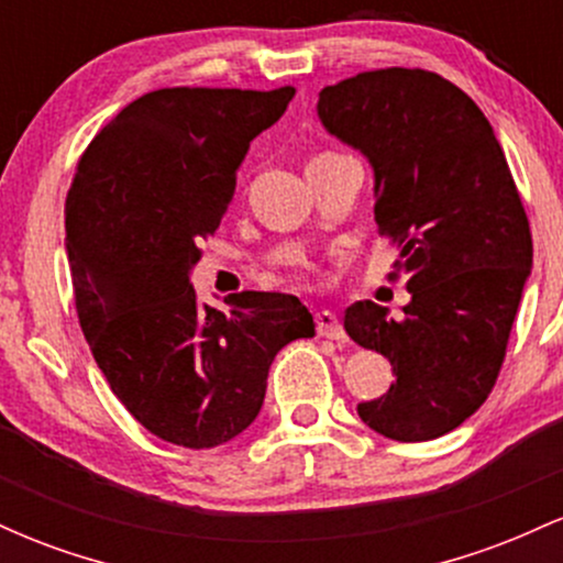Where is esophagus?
Here are the masks:
<instances>
[{"label":"esophagus","instance_id":"obj_1","mask_svg":"<svg viewBox=\"0 0 563 563\" xmlns=\"http://www.w3.org/2000/svg\"><path fill=\"white\" fill-rule=\"evenodd\" d=\"M314 322H318V333L322 335V339H331V341H344L346 339L341 320L335 318L333 312H328V309H322V312H318V318H314Z\"/></svg>","mask_w":563,"mask_h":563}]
</instances>
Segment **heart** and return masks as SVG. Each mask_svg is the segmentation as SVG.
I'll return each mask as SVG.
<instances>
[{
  "label": "heart",
  "instance_id": "heart-1",
  "mask_svg": "<svg viewBox=\"0 0 563 563\" xmlns=\"http://www.w3.org/2000/svg\"><path fill=\"white\" fill-rule=\"evenodd\" d=\"M322 156H328V153H322Z\"/></svg>",
  "mask_w": 563,
  "mask_h": 563
}]
</instances>
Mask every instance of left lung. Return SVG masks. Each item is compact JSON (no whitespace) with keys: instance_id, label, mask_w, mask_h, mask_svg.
I'll use <instances>...</instances> for the list:
<instances>
[{"instance_id":"left-lung-1","label":"left lung","mask_w":563,"mask_h":563,"mask_svg":"<svg viewBox=\"0 0 563 563\" xmlns=\"http://www.w3.org/2000/svg\"><path fill=\"white\" fill-rule=\"evenodd\" d=\"M318 115L371 161L378 232L410 290L399 320L373 301L346 309L349 339L397 376L357 412L378 434L429 442L493 391L532 267L527 211L489 121L439 74L365 70L322 89Z\"/></svg>"}]
</instances>
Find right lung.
Instances as JSON below:
<instances>
[{
	"label": "right lung",
	"mask_w": 563,
	"mask_h": 563,
	"mask_svg": "<svg viewBox=\"0 0 563 563\" xmlns=\"http://www.w3.org/2000/svg\"><path fill=\"white\" fill-rule=\"evenodd\" d=\"M294 87H172L137 97L89 142L66 200L79 325L115 397L164 442L209 450L260 416L275 354L312 339L288 294L196 301L198 243L214 235L251 140Z\"/></svg>",
	"instance_id": "add662e5"
}]
</instances>
